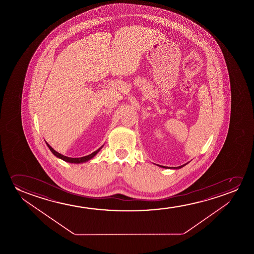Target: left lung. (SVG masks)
<instances>
[{"label": "left lung", "mask_w": 254, "mask_h": 254, "mask_svg": "<svg viewBox=\"0 0 254 254\" xmlns=\"http://www.w3.org/2000/svg\"><path fill=\"white\" fill-rule=\"evenodd\" d=\"M184 166H186V164H185V165H183V166H181V167H176V168H181V167H184Z\"/></svg>", "instance_id": "8db88e82"}]
</instances>
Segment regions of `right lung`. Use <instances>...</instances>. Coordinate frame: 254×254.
Segmentation results:
<instances>
[{
    "instance_id": "right-lung-1",
    "label": "right lung",
    "mask_w": 254,
    "mask_h": 254,
    "mask_svg": "<svg viewBox=\"0 0 254 254\" xmlns=\"http://www.w3.org/2000/svg\"><path fill=\"white\" fill-rule=\"evenodd\" d=\"M47 143V142H46ZM47 145L49 146V149L50 151L52 152L56 157H58L60 159H62V160H64V161H66V162H69V163H82V162H85V161H87V160H91L93 157L96 154V153L101 149V147H100L99 149L96 150V151H94V153H91L89 155H87V156L80 157V158H69V157L64 156L63 154H61V153H58V152H56V150L53 149L51 146H49V144L47 143Z\"/></svg>"
}]
</instances>
